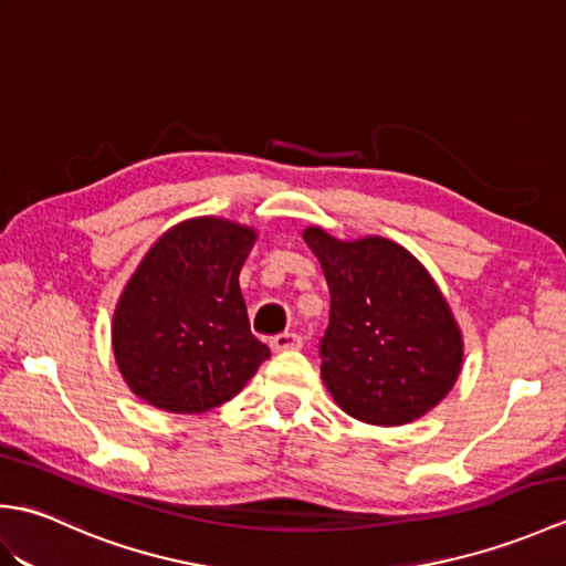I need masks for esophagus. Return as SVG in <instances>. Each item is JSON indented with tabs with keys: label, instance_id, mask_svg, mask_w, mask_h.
Wrapping results in <instances>:
<instances>
[{
	"label": "esophagus",
	"instance_id": "esophagus-1",
	"mask_svg": "<svg viewBox=\"0 0 566 566\" xmlns=\"http://www.w3.org/2000/svg\"><path fill=\"white\" fill-rule=\"evenodd\" d=\"M302 335H296V333H280V335H274V338L270 340V347L274 353H286V350H298V347H302Z\"/></svg>",
	"mask_w": 566,
	"mask_h": 566
}]
</instances>
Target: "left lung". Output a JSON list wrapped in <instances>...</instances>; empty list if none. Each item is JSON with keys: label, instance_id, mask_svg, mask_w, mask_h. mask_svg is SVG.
<instances>
[{"label": "left lung", "instance_id": "obj_1", "mask_svg": "<svg viewBox=\"0 0 566 566\" xmlns=\"http://www.w3.org/2000/svg\"><path fill=\"white\" fill-rule=\"evenodd\" d=\"M331 292L321 375L345 413L403 426L430 411L460 375L462 335L411 252L387 238L340 243L306 228Z\"/></svg>", "mask_w": 566, "mask_h": 566}]
</instances>
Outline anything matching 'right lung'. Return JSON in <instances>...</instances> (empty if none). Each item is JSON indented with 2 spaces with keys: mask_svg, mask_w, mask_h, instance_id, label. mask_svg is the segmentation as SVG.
<instances>
[{
  "mask_svg": "<svg viewBox=\"0 0 566 566\" xmlns=\"http://www.w3.org/2000/svg\"><path fill=\"white\" fill-rule=\"evenodd\" d=\"M245 226L195 219L170 228L138 264L114 316V355L140 399L170 413L231 401L270 347L250 333L240 270Z\"/></svg>",
  "mask_w": 566,
  "mask_h": 566,
  "instance_id": "right-lung-1",
  "label": "right lung"
}]
</instances>
